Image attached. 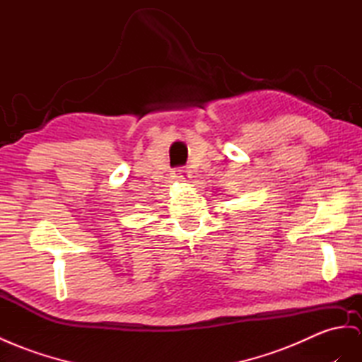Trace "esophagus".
Returning a JSON list of instances; mask_svg holds the SVG:
<instances>
[{
	"instance_id": "esophagus-1",
	"label": "esophagus",
	"mask_w": 362,
	"mask_h": 362,
	"mask_svg": "<svg viewBox=\"0 0 362 362\" xmlns=\"http://www.w3.org/2000/svg\"><path fill=\"white\" fill-rule=\"evenodd\" d=\"M173 177L175 180H187L189 177V171L185 170V168H177L173 171Z\"/></svg>"
}]
</instances>
